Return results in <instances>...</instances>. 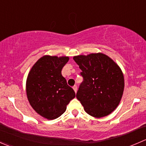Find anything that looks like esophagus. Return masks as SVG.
<instances>
[{"label": "esophagus", "mask_w": 146, "mask_h": 146, "mask_svg": "<svg viewBox=\"0 0 146 146\" xmlns=\"http://www.w3.org/2000/svg\"><path fill=\"white\" fill-rule=\"evenodd\" d=\"M73 89L74 90V91H75V92H77V90H78V88H77V86H76V85H75V86H73Z\"/></svg>", "instance_id": "esophagus-1"}]
</instances>
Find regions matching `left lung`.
Returning a JSON list of instances; mask_svg holds the SVG:
<instances>
[{"mask_svg": "<svg viewBox=\"0 0 146 146\" xmlns=\"http://www.w3.org/2000/svg\"><path fill=\"white\" fill-rule=\"evenodd\" d=\"M79 66L83 81L76 98L85 111L96 118L106 117L118 107L124 90L120 67L102 53L73 57Z\"/></svg>", "mask_w": 146, "mask_h": 146, "instance_id": "left-lung-1", "label": "left lung"}]
</instances>
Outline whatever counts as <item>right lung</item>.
Segmentation results:
<instances>
[{
  "instance_id": "obj_1",
  "label": "right lung",
  "mask_w": 146,
  "mask_h": 146,
  "mask_svg": "<svg viewBox=\"0 0 146 146\" xmlns=\"http://www.w3.org/2000/svg\"><path fill=\"white\" fill-rule=\"evenodd\" d=\"M68 56L45 55L31 68L26 81L28 101L35 111L47 119H55L65 112L76 97L61 74Z\"/></svg>"
}]
</instances>
